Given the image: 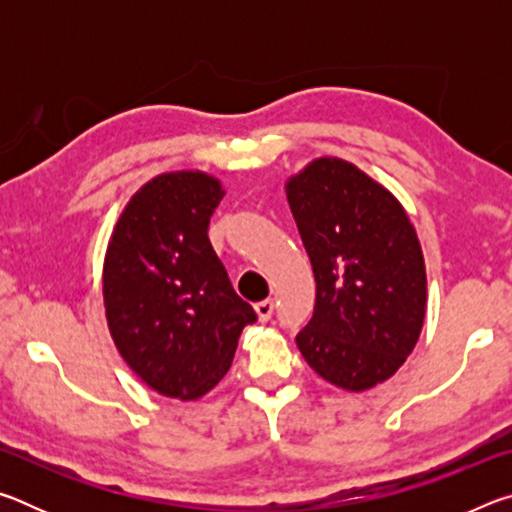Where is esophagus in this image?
Masks as SVG:
<instances>
[{
  "mask_svg": "<svg viewBox=\"0 0 512 512\" xmlns=\"http://www.w3.org/2000/svg\"><path fill=\"white\" fill-rule=\"evenodd\" d=\"M273 309H275V305H273V300H262V302H257L255 305V311H257V318L262 320V323H266V320H271V316H273Z\"/></svg>",
  "mask_w": 512,
  "mask_h": 512,
  "instance_id": "obj_1",
  "label": "esophagus"
}]
</instances>
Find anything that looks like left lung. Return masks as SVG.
<instances>
[{
  "mask_svg": "<svg viewBox=\"0 0 512 512\" xmlns=\"http://www.w3.org/2000/svg\"><path fill=\"white\" fill-rule=\"evenodd\" d=\"M284 187L316 277L298 348L329 384L368 391L420 339L427 273L418 235L400 201L341 158L309 162Z\"/></svg>",
  "mask_w": 512,
  "mask_h": 512,
  "instance_id": "obj_1",
  "label": "left lung"
}]
</instances>
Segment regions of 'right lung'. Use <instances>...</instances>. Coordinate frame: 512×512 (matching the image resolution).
<instances>
[{
	"label": "right lung",
	"mask_w": 512,
	"mask_h": 512,
	"mask_svg": "<svg viewBox=\"0 0 512 512\" xmlns=\"http://www.w3.org/2000/svg\"><path fill=\"white\" fill-rule=\"evenodd\" d=\"M223 194L203 171L160 173L124 207L103 262L112 341L146 386L176 400L212 391L257 320L207 237Z\"/></svg>",
	"instance_id": "1"
}]
</instances>
